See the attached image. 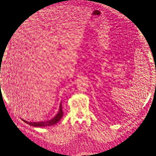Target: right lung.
<instances>
[{
  "mask_svg": "<svg viewBox=\"0 0 156 156\" xmlns=\"http://www.w3.org/2000/svg\"><path fill=\"white\" fill-rule=\"evenodd\" d=\"M63 114H64V112H63L62 111V102L60 104V106H59V110L58 113L56 115L55 117L53 118L52 119L48 121H41V122H28V121H26L25 120H23L26 123H27L28 125H31V126H34V127H47V126H51V125H54L55 124L57 123L59 121H60L61 118L62 117Z\"/></svg>",
  "mask_w": 156,
  "mask_h": 156,
  "instance_id": "1",
  "label": "right lung"
}]
</instances>
